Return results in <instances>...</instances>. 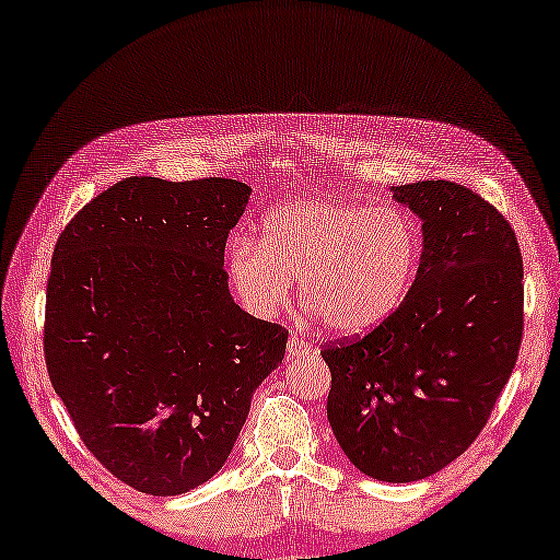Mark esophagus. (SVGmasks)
Listing matches in <instances>:
<instances>
[{
	"label": "esophagus",
	"mask_w": 560,
	"mask_h": 560,
	"mask_svg": "<svg viewBox=\"0 0 560 560\" xmlns=\"http://www.w3.org/2000/svg\"><path fill=\"white\" fill-rule=\"evenodd\" d=\"M287 349H289L291 359H295V355H307V353H311V351H313V343L307 341V339H303V337L291 335V337H289V343H287Z\"/></svg>",
	"instance_id": "34e87169"
}]
</instances>
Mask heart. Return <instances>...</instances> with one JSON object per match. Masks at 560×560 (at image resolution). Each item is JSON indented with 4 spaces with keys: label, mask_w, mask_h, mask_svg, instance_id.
Returning <instances> with one entry per match:
<instances>
[{
    "label": "heart",
    "mask_w": 560,
    "mask_h": 560,
    "mask_svg": "<svg viewBox=\"0 0 560 560\" xmlns=\"http://www.w3.org/2000/svg\"><path fill=\"white\" fill-rule=\"evenodd\" d=\"M419 269V233L407 213L351 201L299 199L261 221L259 243L237 235L229 277L249 313L277 315L291 279L329 331L363 335L397 311Z\"/></svg>",
    "instance_id": "b5f03b06"
}]
</instances>
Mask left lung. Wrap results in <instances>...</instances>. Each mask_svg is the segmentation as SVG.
<instances>
[{
	"instance_id": "obj_1",
	"label": "left lung",
	"mask_w": 560,
	"mask_h": 560,
	"mask_svg": "<svg viewBox=\"0 0 560 560\" xmlns=\"http://www.w3.org/2000/svg\"><path fill=\"white\" fill-rule=\"evenodd\" d=\"M395 199L423 221L413 287L383 325L319 353L341 450L368 477L407 483L447 467L489 423L525 331V271L515 231L469 187L411 183Z\"/></svg>"
}]
</instances>
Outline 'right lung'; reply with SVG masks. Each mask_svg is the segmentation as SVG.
<instances>
[{
	"mask_svg": "<svg viewBox=\"0 0 560 560\" xmlns=\"http://www.w3.org/2000/svg\"><path fill=\"white\" fill-rule=\"evenodd\" d=\"M245 183L125 177L59 233L45 295L47 375L79 438L149 495L209 481L289 329L241 311L223 269Z\"/></svg>",
	"mask_w": 560,
	"mask_h": 560,
	"instance_id": "1",
	"label": "right lung"
}]
</instances>
